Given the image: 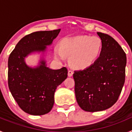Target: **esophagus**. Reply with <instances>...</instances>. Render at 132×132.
<instances>
[{
	"instance_id": "obj_1",
	"label": "esophagus",
	"mask_w": 132,
	"mask_h": 132,
	"mask_svg": "<svg viewBox=\"0 0 132 132\" xmlns=\"http://www.w3.org/2000/svg\"><path fill=\"white\" fill-rule=\"evenodd\" d=\"M73 74V71L72 70H69L68 71V76L69 77H72Z\"/></svg>"
}]
</instances>
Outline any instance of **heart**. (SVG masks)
Masks as SVG:
<instances>
[{
    "label": "heart",
    "instance_id": "obj_1",
    "mask_svg": "<svg viewBox=\"0 0 132 132\" xmlns=\"http://www.w3.org/2000/svg\"><path fill=\"white\" fill-rule=\"evenodd\" d=\"M102 47V39L98 36H78L63 39L61 45L55 46L54 55L61 60L70 56L71 65L75 68L83 69L94 63Z\"/></svg>",
    "mask_w": 132,
    "mask_h": 132
}]
</instances>
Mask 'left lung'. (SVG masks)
<instances>
[{
	"instance_id": "8db88e82",
	"label": "left lung",
	"mask_w": 132,
	"mask_h": 132,
	"mask_svg": "<svg viewBox=\"0 0 132 132\" xmlns=\"http://www.w3.org/2000/svg\"><path fill=\"white\" fill-rule=\"evenodd\" d=\"M102 42L100 57L84 70L75 71V92L79 106L102 111L116 103L125 82L126 55L112 37L97 32Z\"/></svg>"
}]
</instances>
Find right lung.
Instances as JSON below:
<instances>
[{
    "mask_svg": "<svg viewBox=\"0 0 132 132\" xmlns=\"http://www.w3.org/2000/svg\"><path fill=\"white\" fill-rule=\"evenodd\" d=\"M60 30L35 31L24 36L9 56V89L20 108L31 115L41 116L51 111L56 88L67 77L68 71L66 67L51 69L44 61L37 68H30L24 59L31 52H44Z\"/></svg>",
    "mask_w": 132,
    "mask_h": 132,
    "instance_id": "obj_1",
    "label": "right lung"
}]
</instances>
